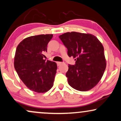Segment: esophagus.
Listing matches in <instances>:
<instances>
[{"instance_id":"34e87169","label":"esophagus","mask_w":121,"mask_h":121,"mask_svg":"<svg viewBox=\"0 0 121 121\" xmlns=\"http://www.w3.org/2000/svg\"><path fill=\"white\" fill-rule=\"evenodd\" d=\"M57 65L59 66V65H60V64H63V63H62V62H57Z\"/></svg>"}]
</instances>
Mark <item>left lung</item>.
Segmentation results:
<instances>
[{
    "label": "left lung",
    "instance_id": "8db88e82",
    "mask_svg": "<svg viewBox=\"0 0 121 121\" xmlns=\"http://www.w3.org/2000/svg\"><path fill=\"white\" fill-rule=\"evenodd\" d=\"M75 65H68V84L75 90L86 91L98 84L106 67L104 48L96 37L90 34L71 32L59 36Z\"/></svg>",
    "mask_w": 121,
    "mask_h": 121
}]
</instances>
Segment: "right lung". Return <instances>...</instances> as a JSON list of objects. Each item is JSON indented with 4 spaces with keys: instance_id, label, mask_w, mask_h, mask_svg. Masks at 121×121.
I'll list each match as a JSON object with an SVG mask.
<instances>
[{
    "instance_id": "right-lung-1",
    "label": "right lung",
    "mask_w": 121,
    "mask_h": 121,
    "mask_svg": "<svg viewBox=\"0 0 121 121\" xmlns=\"http://www.w3.org/2000/svg\"><path fill=\"white\" fill-rule=\"evenodd\" d=\"M52 37V34L30 36L23 39L16 48L15 69L25 85L39 93L52 88L57 72L56 63L43 58Z\"/></svg>"
}]
</instances>
